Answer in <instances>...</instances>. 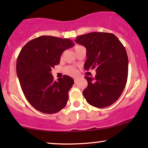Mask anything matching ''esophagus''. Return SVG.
<instances>
[{
	"mask_svg": "<svg viewBox=\"0 0 148 148\" xmlns=\"http://www.w3.org/2000/svg\"><path fill=\"white\" fill-rule=\"evenodd\" d=\"M77 78H74V82H75H75H77Z\"/></svg>",
	"mask_w": 148,
	"mask_h": 148,
	"instance_id": "esophagus-1",
	"label": "esophagus"
}]
</instances>
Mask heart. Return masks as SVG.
I'll use <instances>...</instances> for the list:
<instances>
[{
	"instance_id": "obj_1",
	"label": "heart",
	"mask_w": 148,
	"mask_h": 148,
	"mask_svg": "<svg viewBox=\"0 0 148 148\" xmlns=\"http://www.w3.org/2000/svg\"><path fill=\"white\" fill-rule=\"evenodd\" d=\"M77 47V46H76ZM75 47V48H76ZM64 73L66 74L69 75H75L77 73V71L76 70V69H75L74 67L73 66H66L64 68Z\"/></svg>"
}]
</instances>
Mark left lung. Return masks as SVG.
I'll return each instance as SVG.
<instances>
[{
	"mask_svg": "<svg viewBox=\"0 0 148 148\" xmlns=\"http://www.w3.org/2000/svg\"><path fill=\"white\" fill-rule=\"evenodd\" d=\"M75 41L86 49L84 69H95V77L85 76L88 86L83 91L86 102L98 108L114 103L127 80L128 57L122 43L112 33L90 32Z\"/></svg>",
	"mask_w": 148,
	"mask_h": 148,
	"instance_id": "left-lung-1",
	"label": "left lung"
}]
</instances>
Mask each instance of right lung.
<instances>
[{
    "label": "right lung",
    "mask_w": 148,
    "mask_h": 148,
    "mask_svg": "<svg viewBox=\"0 0 148 148\" xmlns=\"http://www.w3.org/2000/svg\"><path fill=\"white\" fill-rule=\"evenodd\" d=\"M74 46L69 39L41 36L28 41L21 50L17 76L25 97L36 110L55 114L66 105L73 79L64 75L55 81L51 71L60 63L64 50Z\"/></svg>",
    "instance_id": "1"
}]
</instances>
